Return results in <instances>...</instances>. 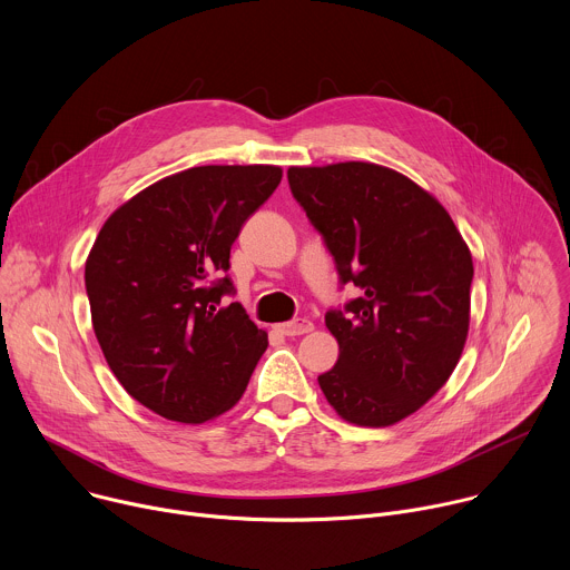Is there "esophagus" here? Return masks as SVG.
I'll return each instance as SVG.
<instances>
[{"instance_id":"1","label":"esophagus","mask_w":570,"mask_h":570,"mask_svg":"<svg viewBox=\"0 0 570 570\" xmlns=\"http://www.w3.org/2000/svg\"><path fill=\"white\" fill-rule=\"evenodd\" d=\"M277 332L284 334V336H302V334L313 332V322L306 320V317H295L291 322L277 324Z\"/></svg>"}]
</instances>
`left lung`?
Masks as SVG:
<instances>
[{
    "label": "left lung",
    "instance_id": "left-lung-1",
    "mask_svg": "<svg viewBox=\"0 0 570 570\" xmlns=\"http://www.w3.org/2000/svg\"><path fill=\"white\" fill-rule=\"evenodd\" d=\"M288 185L361 297L324 322L338 363L317 376L356 426H392L449 381L469 334L473 262L449 212L372 161L291 167Z\"/></svg>",
    "mask_w": 570,
    "mask_h": 570
}]
</instances>
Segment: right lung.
Masks as SVG:
<instances>
[{
  "label": "right lung",
  "instance_id": "1",
  "mask_svg": "<svg viewBox=\"0 0 570 570\" xmlns=\"http://www.w3.org/2000/svg\"><path fill=\"white\" fill-rule=\"evenodd\" d=\"M282 169L194 167L146 187L104 223L86 262L92 327L124 385L183 424L223 415L268 347L232 295L229 248Z\"/></svg>",
  "mask_w": 570,
  "mask_h": 570
}]
</instances>
